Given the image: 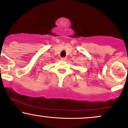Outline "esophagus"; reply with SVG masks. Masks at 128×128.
I'll list each match as a JSON object with an SVG mask.
<instances>
[{"label":"esophagus","mask_w":128,"mask_h":128,"mask_svg":"<svg viewBox=\"0 0 128 128\" xmlns=\"http://www.w3.org/2000/svg\"><path fill=\"white\" fill-rule=\"evenodd\" d=\"M61 60H62V61H66V60H67V58H61Z\"/></svg>","instance_id":"34e87169"}]
</instances>
